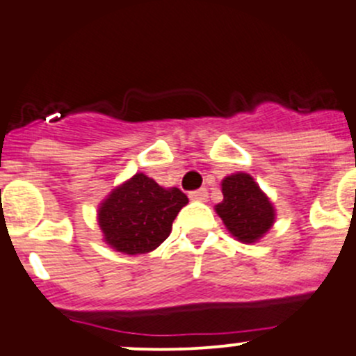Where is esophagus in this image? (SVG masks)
Wrapping results in <instances>:
<instances>
[{
	"mask_svg": "<svg viewBox=\"0 0 356 356\" xmlns=\"http://www.w3.org/2000/svg\"><path fill=\"white\" fill-rule=\"evenodd\" d=\"M188 197L192 200H197V202H206V200H207V190L206 188L193 190V192L188 193Z\"/></svg>",
	"mask_w": 356,
	"mask_h": 356,
	"instance_id": "34e87169",
	"label": "esophagus"
}]
</instances>
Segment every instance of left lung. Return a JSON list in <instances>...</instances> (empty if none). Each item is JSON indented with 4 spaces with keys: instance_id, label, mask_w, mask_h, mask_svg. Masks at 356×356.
<instances>
[{
    "instance_id": "8db88e82",
    "label": "left lung",
    "mask_w": 356,
    "mask_h": 356,
    "mask_svg": "<svg viewBox=\"0 0 356 356\" xmlns=\"http://www.w3.org/2000/svg\"><path fill=\"white\" fill-rule=\"evenodd\" d=\"M221 192L223 200L214 209L237 241L252 244L272 228L275 207L251 175H230L221 181Z\"/></svg>"
}]
</instances>
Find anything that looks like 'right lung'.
I'll use <instances>...</instances> for the list:
<instances>
[{
  "mask_svg": "<svg viewBox=\"0 0 356 356\" xmlns=\"http://www.w3.org/2000/svg\"><path fill=\"white\" fill-rule=\"evenodd\" d=\"M188 204L179 188H163L136 173L108 193L98 207L104 241L122 254H145L159 248L171 234L175 218Z\"/></svg>",
  "mask_w": 356,
  "mask_h": 356,
  "instance_id": "add662e5",
  "label": "right lung"
}]
</instances>
